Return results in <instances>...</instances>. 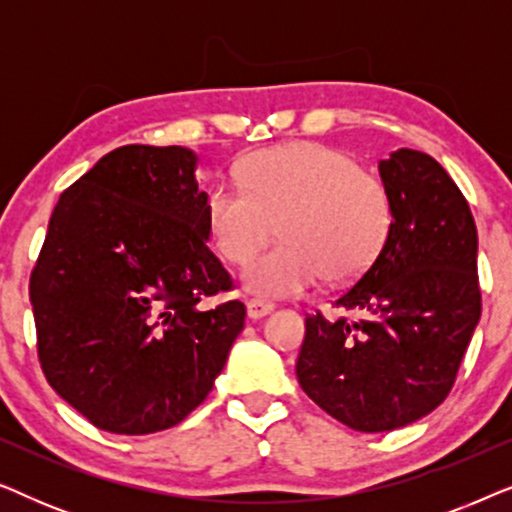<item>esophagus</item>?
I'll use <instances>...</instances> for the list:
<instances>
[{
	"mask_svg": "<svg viewBox=\"0 0 512 512\" xmlns=\"http://www.w3.org/2000/svg\"><path fill=\"white\" fill-rule=\"evenodd\" d=\"M275 310V305L272 303H268V300H249L247 303V317L251 319V321H258V319H263V317H268V314Z\"/></svg>",
	"mask_w": 512,
	"mask_h": 512,
	"instance_id": "1",
	"label": "esophagus"
}]
</instances>
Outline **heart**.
I'll list each match as a JSON object with an SVG mask.
<instances>
[{"mask_svg": "<svg viewBox=\"0 0 512 512\" xmlns=\"http://www.w3.org/2000/svg\"><path fill=\"white\" fill-rule=\"evenodd\" d=\"M240 181L244 192L216 184L207 193V223L221 254L247 263L275 230L284 240L244 268L249 291L289 298L321 277L347 284L387 244V186L345 151L319 142L272 146L242 160Z\"/></svg>", "mask_w": 512, "mask_h": 512, "instance_id": "obj_1", "label": "heart"}]
</instances>
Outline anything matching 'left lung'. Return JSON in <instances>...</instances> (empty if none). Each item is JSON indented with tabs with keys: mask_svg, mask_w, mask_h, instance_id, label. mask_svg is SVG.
I'll return each mask as SVG.
<instances>
[{
	"mask_svg": "<svg viewBox=\"0 0 512 512\" xmlns=\"http://www.w3.org/2000/svg\"><path fill=\"white\" fill-rule=\"evenodd\" d=\"M391 230L335 307L363 317L305 319L300 387L349 429L394 431L450 394L480 321L478 230L443 165L398 149L380 160Z\"/></svg>",
	"mask_w": 512,
	"mask_h": 512,
	"instance_id": "left-lung-1",
	"label": "left lung"
}]
</instances>
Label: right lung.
<instances>
[{
	"label": "right lung",
	"instance_id": "1",
	"mask_svg": "<svg viewBox=\"0 0 512 512\" xmlns=\"http://www.w3.org/2000/svg\"><path fill=\"white\" fill-rule=\"evenodd\" d=\"M186 146L128 144L55 205L30 277L39 361L90 424L144 436L205 401L247 310L200 300L233 282L207 247V193Z\"/></svg>",
	"mask_w": 512,
	"mask_h": 512
}]
</instances>
